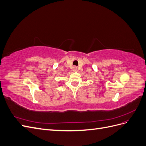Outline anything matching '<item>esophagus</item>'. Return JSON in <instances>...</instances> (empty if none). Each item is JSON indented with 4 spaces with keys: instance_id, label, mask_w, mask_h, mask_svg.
Returning <instances> with one entry per match:
<instances>
[{
    "instance_id": "esophagus-1",
    "label": "esophagus",
    "mask_w": 146,
    "mask_h": 146,
    "mask_svg": "<svg viewBox=\"0 0 146 146\" xmlns=\"http://www.w3.org/2000/svg\"><path fill=\"white\" fill-rule=\"evenodd\" d=\"M74 70H76V69H77V68H76V67H74Z\"/></svg>"
}]
</instances>
